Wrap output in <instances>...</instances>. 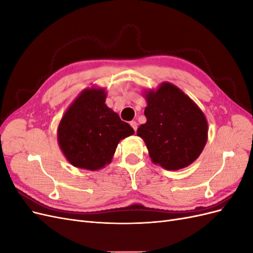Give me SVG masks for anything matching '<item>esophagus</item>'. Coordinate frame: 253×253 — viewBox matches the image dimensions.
<instances>
[{"instance_id":"esophagus-1","label":"esophagus","mask_w":253,"mask_h":253,"mask_svg":"<svg viewBox=\"0 0 253 253\" xmlns=\"http://www.w3.org/2000/svg\"><path fill=\"white\" fill-rule=\"evenodd\" d=\"M129 125H131V126L134 128V131L136 132V129H137V126H138V125H137V122H136V121H131V122H129Z\"/></svg>"}]
</instances>
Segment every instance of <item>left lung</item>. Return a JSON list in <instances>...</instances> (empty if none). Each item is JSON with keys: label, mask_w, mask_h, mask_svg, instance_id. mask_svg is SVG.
<instances>
[{"label": "left lung", "mask_w": 253, "mask_h": 253, "mask_svg": "<svg viewBox=\"0 0 253 253\" xmlns=\"http://www.w3.org/2000/svg\"><path fill=\"white\" fill-rule=\"evenodd\" d=\"M147 122L137 129L152 162L166 170L192 164L208 139V122L197 104L177 86L164 82L144 94Z\"/></svg>", "instance_id": "8db88e82"}]
</instances>
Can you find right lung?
Instances as JSON below:
<instances>
[{
    "label": "right lung",
    "instance_id": "obj_1",
    "mask_svg": "<svg viewBox=\"0 0 253 253\" xmlns=\"http://www.w3.org/2000/svg\"><path fill=\"white\" fill-rule=\"evenodd\" d=\"M104 88L84 89L65 112L58 126V143L74 167L99 170L112 162L117 144L134 134L105 104Z\"/></svg>",
    "mask_w": 253,
    "mask_h": 253
}]
</instances>
